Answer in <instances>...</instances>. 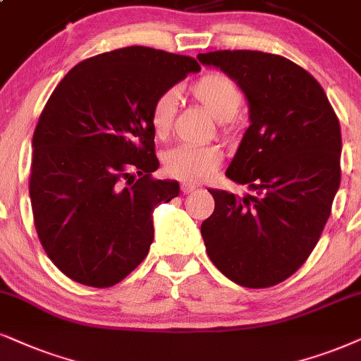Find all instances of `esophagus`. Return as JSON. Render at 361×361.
I'll list each match as a JSON object with an SVG mask.
<instances>
[{
    "label": "esophagus",
    "mask_w": 361,
    "mask_h": 361,
    "mask_svg": "<svg viewBox=\"0 0 361 361\" xmlns=\"http://www.w3.org/2000/svg\"><path fill=\"white\" fill-rule=\"evenodd\" d=\"M195 190H196L195 185H190V183H183V185H181V193H183V195L193 193Z\"/></svg>",
    "instance_id": "esophagus-1"
}]
</instances>
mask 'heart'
<instances>
[{
  "instance_id": "1",
  "label": "heart",
  "mask_w": 361,
  "mask_h": 361,
  "mask_svg": "<svg viewBox=\"0 0 361 361\" xmlns=\"http://www.w3.org/2000/svg\"><path fill=\"white\" fill-rule=\"evenodd\" d=\"M191 98L202 104L216 120L223 130H230L235 115L243 103V94L238 85L221 73H208L196 80L190 88ZM176 113L175 91H163L153 102L149 111V123L158 138H166L173 128ZM223 152L218 147H191L180 145L168 149L163 157V170L168 176L186 183H200L209 178L220 166Z\"/></svg>"
}]
</instances>
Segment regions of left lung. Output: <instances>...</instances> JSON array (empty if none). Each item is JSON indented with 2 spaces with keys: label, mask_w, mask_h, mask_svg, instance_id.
Returning a JSON list of instances; mask_svg holds the SVG:
<instances>
[{
  "label": "left lung",
  "mask_w": 361,
  "mask_h": 361,
  "mask_svg": "<svg viewBox=\"0 0 361 361\" xmlns=\"http://www.w3.org/2000/svg\"><path fill=\"white\" fill-rule=\"evenodd\" d=\"M243 91L250 126L225 175L257 195L208 190L202 236L214 267L246 288L293 275L317 246L340 188V123L317 80L278 54L200 53Z\"/></svg>",
  "instance_id": "obj_1"
}]
</instances>
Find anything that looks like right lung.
Here are the masks:
<instances>
[{
  "mask_svg": "<svg viewBox=\"0 0 361 361\" xmlns=\"http://www.w3.org/2000/svg\"><path fill=\"white\" fill-rule=\"evenodd\" d=\"M200 70L195 58L128 47L78 63L54 88L33 135L30 198L44 252L73 281L113 286L148 255L154 208L180 195L178 181L152 178L149 111Z\"/></svg>",
  "mask_w": 361,
  "mask_h": 361,
  "instance_id": "1",
  "label": "right lung"
}]
</instances>
